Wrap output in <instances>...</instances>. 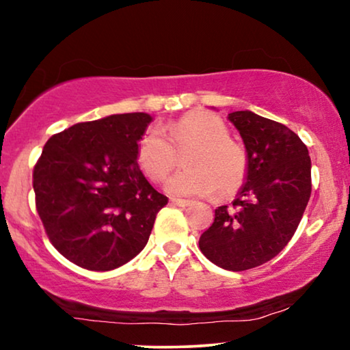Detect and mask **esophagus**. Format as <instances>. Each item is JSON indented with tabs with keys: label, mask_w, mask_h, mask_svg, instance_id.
Instances as JSON below:
<instances>
[{
	"label": "esophagus",
	"mask_w": 350,
	"mask_h": 350,
	"mask_svg": "<svg viewBox=\"0 0 350 350\" xmlns=\"http://www.w3.org/2000/svg\"><path fill=\"white\" fill-rule=\"evenodd\" d=\"M171 203L172 205H178V206H189L190 200H184V198H171Z\"/></svg>",
	"instance_id": "esophagus-1"
}]
</instances>
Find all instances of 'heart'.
<instances>
[{
    "instance_id": "obj_1",
    "label": "heart",
    "mask_w": 350,
    "mask_h": 350,
    "mask_svg": "<svg viewBox=\"0 0 350 350\" xmlns=\"http://www.w3.org/2000/svg\"><path fill=\"white\" fill-rule=\"evenodd\" d=\"M160 129H148L137 145V163L152 183H161L174 170L178 153L185 152L184 166L166 183L172 196L229 197L245 183L249 157L232 140L218 114L196 109Z\"/></svg>"
}]
</instances>
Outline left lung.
<instances>
[{
    "instance_id": "8db88e82",
    "label": "left lung",
    "mask_w": 350,
    "mask_h": 350,
    "mask_svg": "<svg viewBox=\"0 0 350 350\" xmlns=\"http://www.w3.org/2000/svg\"><path fill=\"white\" fill-rule=\"evenodd\" d=\"M229 121L244 139L247 183L231 206L216 208L198 247L219 268L245 271L274 258L297 231L312 193V161L284 124L252 111H234Z\"/></svg>"
}]
</instances>
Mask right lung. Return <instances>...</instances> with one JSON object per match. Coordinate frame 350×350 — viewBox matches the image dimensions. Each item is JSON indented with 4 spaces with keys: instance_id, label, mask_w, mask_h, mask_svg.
Wrapping results in <instances>:
<instances>
[{
    "instance_id": "right-lung-1",
    "label": "right lung",
    "mask_w": 350,
    "mask_h": 350,
    "mask_svg": "<svg viewBox=\"0 0 350 350\" xmlns=\"http://www.w3.org/2000/svg\"><path fill=\"white\" fill-rule=\"evenodd\" d=\"M150 114L77 122L55 134L33 166L35 206L53 247L90 271H109L148 242L167 197L137 165Z\"/></svg>"
}]
</instances>
